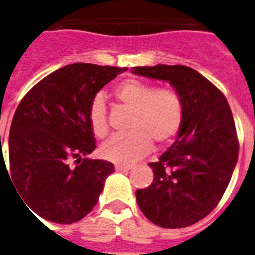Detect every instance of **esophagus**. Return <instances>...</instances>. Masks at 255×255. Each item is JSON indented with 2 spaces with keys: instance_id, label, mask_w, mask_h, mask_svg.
<instances>
[{
  "instance_id": "34e87169",
  "label": "esophagus",
  "mask_w": 255,
  "mask_h": 255,
  "mask_svg": "<svg viewBox=\"0 0 255 255\" xmlns=\"http://www.w3.org/2000/svg\"><path fill=\"white\" fill-rule=\"evenodd\" d=\"M131 168H132V166H131V165H119V164H117V165H115V169H116L117 172L129 171Z\"/></svg>"
}]
</instances>
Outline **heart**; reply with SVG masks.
Wrapping results in <instances>:
<instances>
[{"label":"heart","mask_w":255,"mask_h":255,"mask_svg":"<svg viewBox=\"0 0 255 255\" xmlns=\"http://www.w3.org/2000/svg\"><path fill=\"white\" fill-rule=\"evenodd\" d=\"M113 95L131 109L127 133L115 135L101 146V155L108 161L129 165L147 154L151 142L166 144L176 136L183 122V101L176 90L155 89V86L128 79L117 86ZM90 127L95 136L108 133L105 101L97 97L89 111Z\"/></svg>","instance_id":"b5f03b06"}]
</instances>
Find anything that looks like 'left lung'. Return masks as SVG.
Wrapping results in <instances>:
<instances>
[{"label":"left lung","instance_id":"8db88e82","mask_svg":"<svg viewBox=\"0 0 255 255\" xmlns=\"http://www.w3.org/2000/svg\"><path fill=\"white\" fill-rule=\"evenodd\" d=\"M138 76L171 84L183 101V122L176 140L157 162L154 179L136 191L147 219L164 228H184L213 210L238 162L239 143L228 101L213 83L186 65L135 67Z\"/></svg>","mask_w":255,"mask_h":255}]
</instances>
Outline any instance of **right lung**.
Here are the masks:
<instances>
[{"label":"right lung","instance_id":"1","mask_svg":"<svg viewBox=\"0 0 255 255\" xmlns=\"http://www.w3.org/2000/svg\"><path fill=\"white\" fill-rule=\"evenodd\" d=\"M127 69L65 65L42 79L21 100L9 131L6 172L28 210L57 224L76 223L93 210L115 166L90 158L71 166L69 160L94 151L90 105L105 84ZM0 162L5 165L2 149Z\"/></svg>","mask_w":255,"mask_h":255}]
</instances>
